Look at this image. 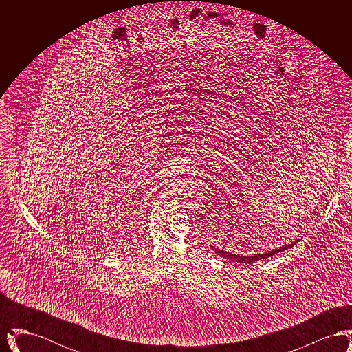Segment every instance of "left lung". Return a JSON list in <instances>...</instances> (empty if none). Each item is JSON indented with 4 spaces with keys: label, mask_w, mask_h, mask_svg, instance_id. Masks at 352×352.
I'll use <instances>...</instances> for the list:
<instances>
[{
    "label": "left lung",
    "mask_w": 352,
    "mask_h": 352,
    "mask_svg": "<svg viewBox=\"0 0 352 352\" xmlns=\"http://www.w3.org/2000/svg\"><path fill=\"white\" fill-rule=\"evenodd\" d=\"M297 241H298V240L293 241L292 244H285L283 247L276 248V250H272V251H268L267 253H257V254H253V256L234 254L232 252H227L224 251V250H220L219 247H215V245H211V250H214V251L217 252L219 256H220V257H223V258L231 260V261H234V263H245V264H250V263H256V261L263 260V258H268L270 256H273V254H276V253H278V252L285 251V250H287V248H292L293 245H296V243H297Z\"/></svg>",
    "instance_id": "8db88e82"
}]
</instances>
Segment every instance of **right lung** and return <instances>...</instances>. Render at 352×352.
I'll return each instance as SVG.
<instances>
[{"label": "right lung", "instance_id": "right-lung-1", "mask_svg": "<svg viewBox=\"0 0 352 352\" xmlns=\"http://www.w3.org/2000/svg\"><path fill=\"white\" fill-rule=\"evenodd\" d=\"M76 327H78V329H80V330H82V329H83V327H80V326H76Z\"/></svg>", "mask_w": 352, "mask_h": 352}]
</instances>
